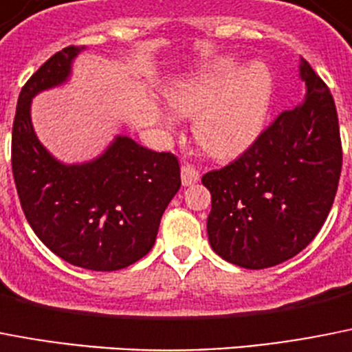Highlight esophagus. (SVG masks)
I'll use <instances>...</instances> for the list:
<instances>
[{
	"label": "esophagus",
	"instance_id": "34e87169",
	"mask_svg": "<svg viewBox=\"0 0 352 352\" xmlns=\"http://www.w3.org/2000/svg\"><path fill=\"white\" fill-rule=\"evenodd\" d=\"M180 179H182V184L184 186H191L195 184V182H198V179H200V172H198L195 164L184 163L182 164V168H180Z\"/></svg>",
	"mask_w": 352,
	"mask_h": 352
}]
</instances>
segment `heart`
Here are the masks:
<instances>
[{
    "mask_svg": "<svg viewBox=\"0 0 352 352\" xmlns=\"http://www.w3.org/2000/svg\"><path fill=\"white\" fill-rule=\"evenodd\" d=\"M164 99L179 117L193 118V134L210 155L232 157L262 133L273 99V78L264 63L241 69L234 58L207 63L164 88ZM168 127L172 117H164Z\"/></svg>",
    "mask_w": 352,
    "mask_h": 352,
    "instance_id": "heart-1",
    "label": "heart"
}]
</instances>
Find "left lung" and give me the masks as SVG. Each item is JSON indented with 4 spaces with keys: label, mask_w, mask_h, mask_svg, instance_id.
Instances as JSON below:
<instances>
[{
    "label": "left lung",
    "mask_w": 352,
    "mask_h": 352,
    "mask_svg": "<svg viewBox=\"0 0 352 352\" xmlns=\"http://www.w3.org/2000/svg\"><path fill=\"white\" fill-rule=\"evenodd\" d=\"M303 104L280 113L234 163L201 177L207 234L221 258L246 269L282 264L319 234L337 195L342 142L329 88L301 58Z\"/></svg>",
    "instance_id": "left-lung-1"
}]
</instances>
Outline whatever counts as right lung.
<instances>
[{"label": "right lung", "mask_w": 352, "mask_h": 352, "mask_svg": "<svg viewBox=\"0 0 352 352\" xmlns=\"http://www.w3.org/2000/svg\"><path fill=\"white\" fill-rule=\"evenodd\" d=\"M83 49L58 51L21 90L12 172L30 227L54 255L90 271H117L152 250L161 216L180 188V166L172 152H154L129 136H117L83 164H63L45 151L33 131L32 99L65 83Z\"/></svg>", "instance_id": "obj_1"}]
</instances>
